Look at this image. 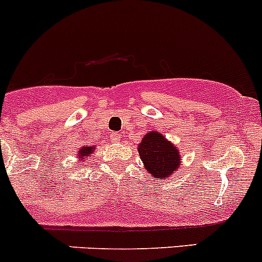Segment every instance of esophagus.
I'll return each mask as SVG.
<instances>
[{
    "label": "esophagus",
    "instance_id": "1",
    "mask_svg": "<svg viewBox=\"0 0 262 262\" xmlns=\"http://www.w3.org/2000/svg\"><path fill=\"white\" fill-rule=\"evenodd\" d=\"M111 140L112 142H118L121 140V134L120 132H112L111 134Z\"/></svg>",
    "mask_w": 262,
    "mask_h": 262
}]
</instances>
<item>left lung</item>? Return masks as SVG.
Listing matches in <instances>:
<instances>
[{
    "mask_svg": "<svg viewBox=\"0 0 262 262\" xmlns=\"http://www.w3.org/2000/svg\"><path fill=\"white\" fill-rule=\"evenodd\" d=\"M137 151L144 168L158 180H166L180 170L182 156L179 150L161 132L154 130L147 132L137 145Z\"/></svg>",
    "mask_w": 262,
    "mask_h": 262,
    "instance_id": "8db88e82",
    "label": "left lung"
}]
</instances>
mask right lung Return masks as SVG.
Wrapping results in <instances>:
<instances>
[{
	"mask_svg": "<svg viewBox=\"0 0 262 262\" xmlns=\"http://www.w3.org/2000/svg\"><path fill=\"white\" fill-rule=\"evenodd\" d=\"M94 149H96V146H90V145H88V146L80 147V149L77 151V155L78 158H79V160L83 161L85 158H88V156L91 158V154L93 152Z\"/></svg>",
	"mask_w": 262,
	"mask_h": 262,
	"instance_id": "obj_1",
	"label": "right lung"
}]
</instances>
